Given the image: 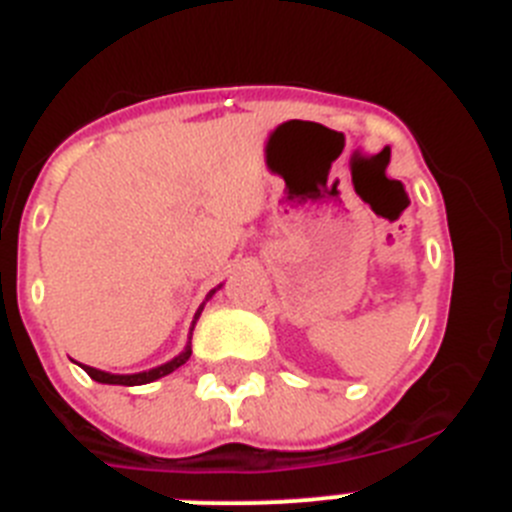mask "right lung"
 Returning a JSON list of instances; mask_svg holds the SVG:
<instances>
[{"mask_svg":"<svg viewBox=\"0 0 512 512\" xmlns=\"http://www.w3.org/2000/svg\"><path fill=\"white\" fill-rule=\"evenodd\" d=\"M220 289V287H217ZM217 289H212L210 295L205 297V302L210 300L212 295H215ZM205 302L200 305V310L194 312V320H192V328H189V341L187 346H184V351L179 356H174L171 361H166V364L156 366V369H148V372H138V374H110V372H102V369H94V366H87V364H79L84 372L89 374V377L94 379V382H102V384H125V387H135V384H148V382H156V379L166 377V374H171L174 369H179L182 364H187L189 356H192V330L194 325H197V320H200L202 310H205Z\"/></svg>","mask_w":512,"mask_h":512,"instance_id":"add662e5","label":"right lung"}]
</instances>
